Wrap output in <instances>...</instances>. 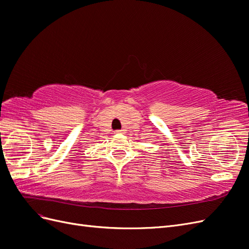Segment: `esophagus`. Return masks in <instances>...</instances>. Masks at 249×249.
<instances>
[{"label": "esophagus", "mask_w": 249, "mask_h": 249, "mask_svg": "<svg viewBox=\"0 0 249 249\" xmlns=\"http://www.w3.org/2000/svg\"><path fill=\"white\" fill-rule=\"evenodd\" d=\"M114 133L115 134H124V130H116Z\"/></svg>", "instance_id": "34e87169"}]
</instances>
